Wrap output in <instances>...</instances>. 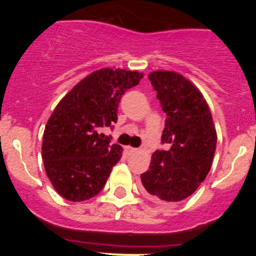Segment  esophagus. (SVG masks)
Here are the masks:
<instances>
[{"label":"esophagus","mask_w":256,"mask_h":256,"mask_svg":"<svg viewBox=\"0 0 256 256\" xmlns=\"http://www.w3.org/2000/svg\"><path fill=\"white\" fill-rule=\"evenodd\" d=\"M138 151V148H135V147H131V146H126L125 147V152L128 154H135V152Z\"/></svg>","instance_id":"obj_1"}]
</instances>
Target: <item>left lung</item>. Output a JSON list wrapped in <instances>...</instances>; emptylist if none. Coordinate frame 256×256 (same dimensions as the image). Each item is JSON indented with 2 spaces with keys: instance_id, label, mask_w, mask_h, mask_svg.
I'll list each match as a JSON object with an SVG mask.
<instances>
[{
  "instance_id": "8db88e82",
  "label": "left lung",
  "mask_w": 256,
  "mask_h": 256,
  "mask_svg": "<svg viewBox=\"0 0 256 256\" xmlns=\"http://www.w3.org/2000/svg\"><path fill=\"white\" fill-rule=\"evenodd\" d=\"M166 114L162 144L150 168L141 174L144 192L160 204H174L196 192L207 177L216 146L213 118L202 92L188 79L174 72L148 74Z\"/></svg>"
}]
</instances>
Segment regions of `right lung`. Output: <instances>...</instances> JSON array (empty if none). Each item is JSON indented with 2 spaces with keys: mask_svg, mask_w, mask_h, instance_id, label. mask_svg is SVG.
I'll return each instance as SVG.
<instances>
[{
  "mask_svg": "<svg viewBox=\"0 0 256 256\" xmlns=\"http://www.w3.org/2000/svg\"><path fill=\"white\" fill-rule=\"evenodd\" d=\"M142 74L104 68L79 82L59 102L43 134L42 158L54 190L82 202L104 188L122 147L102 134L118 120L121 96Z\"/></svg>",
  "mask_w": 256,
  "mask_h": 256,
  "instance_id": "1",
  "label": "right lung"
}]
</instances>
